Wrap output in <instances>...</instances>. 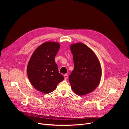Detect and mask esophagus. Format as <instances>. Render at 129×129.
<instances>
[{"label":"esophagus","instance_id":"obj_1","mask_svg":"<svg viewBox=\"0 0 129 129\" xmlns=\"http://www.w3.org/2000/svg\"><path fill=\"white\" fill-rule=\"evenodd\" d=\"M64 79H65V80L67 79V78H68V75H67V74H65V75H64Z\"/></svg>","mask_w":129,"mask_h":129}]
</instances>
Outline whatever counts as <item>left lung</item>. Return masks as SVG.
Returning a JSON list of instances; mask_svg holds the SVG:
<instances>
[{"label": "left lung", "mask_w": 129, "mask_h": 129, "mask_svg": "<svg viewBox=\"0 0 129 129\" xmlns=\"http://www.w3.org/2000/svg\"><path fill=\"white\" fill-rule=\"evenodd\" d=\"M73 55L74 69L69 77L71 89L78 95L88 94L100 83L102 68L94 52L82 43L70 47Z\"/></svg>", "instance_id": "obj_1"}]
</instances>
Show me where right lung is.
<instances>
[{
  "mask_svg": "<svg viewBox=\"0 0 129 129\" xmlns=\"http://www.w3.org/2000/svg\"><path fill=\"white\" fill-rule=\"evenodd\" d=\"M60 47L58 42H44L36 49L28 63L29 80L36 89L42 93L51 92L64 79L54 61Z\"/></svg>",
  "mask_w": 129,
  "mask_h": 129,
  "instance_id": "1",
  "label": "right lung"
}]
</instances>
